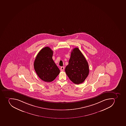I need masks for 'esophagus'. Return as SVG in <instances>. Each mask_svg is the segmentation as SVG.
I'll use <instances>...</instances> for the list:
<instances>
[{"mask_svg":"<svg viewBox=\"0 0 126 126\" xmlns=\"http://www.w3.org/2000/svg\"><path fill=\"white\" fill-rule=\"evenodd\" d=\"M64 67H61V71H63L64 70Z\"/></svg>","mask_w":126,"mask_h":126,"instance_id":"34e87169","label":"esophagus"}]
</instances>
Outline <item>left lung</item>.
Masks as SVG:
<instances>
[{
	"mask_svg": "<svg viewBox=\"0 0 126 126\" xmlns=\"http://www.w3.org/2000/svg\"><path fill=\"white\" fill-rule=\"evenodd\" d=\"M88 62L78 48L73 49L71 52L69 64L65 71L73 83L79 84L85 81L89 73Z\"/></svg>",
	"mask_w": 126,
	"mask_h": 126,
	"instance_id": "8db88e82",
	"label": "left lung"
}]
</instances>
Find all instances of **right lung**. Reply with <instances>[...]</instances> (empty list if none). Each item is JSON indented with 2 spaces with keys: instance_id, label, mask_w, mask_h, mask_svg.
<instances>
[{
  "instance_id": "right-lung-1",
  "label": "right lung",
  "mask_w": 126,
  "mask_h": 126,
  "mask_svg": "<svg viewBox=\"0 0 126 126\" xmlns=\"http://www.w3.org/2000/svg\"><path fill=\"white\" fill-rule=\"evenodd\" d=\"M53 55V51L46 47L38 53L34 61L35 71L44 81H52L60 73V70L52 59Z\"/></svg>"
}]
</instances>
